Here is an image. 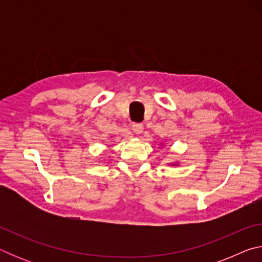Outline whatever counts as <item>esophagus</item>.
Listing matches in <instances>:
<instances>
[{"mask_svg": "<svg viewBox=\"0 0 262 262\" xmlns=\"http://www.w3.org/2000/svg\"><path fill=\"white\" fill-rule=\"evenodd\" d=\"M132 130L133 133H135V134H141V133L143 132V125H142V123H133Z\"/></svg>", "mask_w": 262, "mask_h": 262, "instance_id": "1", "label": "esophagus"}]
</instances>
